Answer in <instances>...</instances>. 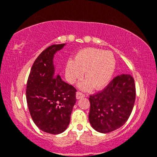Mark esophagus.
<instances>
[{
  "mask_svg": "<svg viewBox=\"0 0 157 157\" xmlns=\"http://www.w3.org/2000/svg\"><path fill=\"white\" fill-rule=\"evenodd\" d=\"M84 96H85V95H84V93H82V92H80V91L76 92V98L77 99H80V98H84Z\"/></svg>",
  "mask_w": 157,
  "mask_h": 157,
  "instance_id": "obj_1",
  "label": "esophagus"
}]
</instances>
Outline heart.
<instances>
[{
    "mask_svg": "<svg viewBox=\"0 0 157 157\" xmlns=\"http://www.w3.org/2000/svg\"><path fill=\"white\" fill-rule=\"evenodd\" d=\"M116 67V60L110 51L87 48L81 50L74 60H69L66 65V76L70 83L82 78L83 71L86 79L79 84L83 90H88L94 86L101 89L108 84Z\"/></svg>",
    "mask_w": 157,
    "mask_h": 157,
    "instance_id": "1",
    "label": "heart"
}]
</instances>
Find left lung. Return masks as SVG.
Returning a JSON list of instances; mask_svg holds the SVG:
<instances>
[{"label": "left lung", "instance_id": "left-lung-1", "mask_svg": "<svg viewBox=\"0 0 157 157\" xmlns=\"http://www.w3.org/2000/svg\"><path fill=\"white\" fill-rule=\"evenodd\" d=\"M135 98L133 77L128 73L117 75L104 90L90 95L91 126L101 133L119 128L128 121Z\"/></svg>", "mask_w": 157, "mask_h": 157}]
</instances>
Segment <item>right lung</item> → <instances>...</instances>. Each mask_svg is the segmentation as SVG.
<instances>
[{"instance_id": "1", "label": "right lung", "mask_w": 157, "mask_h": 157, "mask_svg": "<svg viewBox=\"0 0 157 157\" xmlns=\"http://www.w3.org/2000/svg\"><path fill=\"white\" fill-rule=\"evenodd\" d=\"M64 44L44 50L31 67L26 86V101L34 123L46 133L58 134L67 128L76 101V89L54 71V53Z\"/></svg>"}]
</instances>
